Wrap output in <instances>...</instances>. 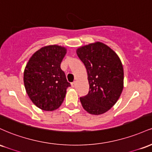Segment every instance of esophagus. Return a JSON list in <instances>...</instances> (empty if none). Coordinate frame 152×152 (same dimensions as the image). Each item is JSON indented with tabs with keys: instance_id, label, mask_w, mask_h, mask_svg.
I'll return each mask as SVG.
<instances>
[{
	"instance_id": "34e87169",
	"label": "esophagus",
	"mask_w": 152,
	"mask_h": 152,
	"mask_svg": "<svg viewBox=\"0 0 152 152\" xmlns=\"http://www.w3.org/2000/svg\"><path fill=\"white\" fill-rule=\"evenodd\" d=\"M76 81H74L73 82V83H71V86H72L73 88L76 87Z\"/></svg>"
}]
</instances>
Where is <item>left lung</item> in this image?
<instances>
[{
    "label": "left lung",
    "instance_id": "8db88e82",
    "mask_svg": "<svg viewBox=\"0 0 152 152\" xmlns=\"http://www.w3.org/2000/svg\"><path fill=\"white\" fill-rule=\"evenodd\" d=\"M85 65L89 91L80 98L82 106L93 115L104 114L117 102L124 88V69L118 56L104 43H89L76 50Z\"/></svg>",
    "mask_w": 152,
    "mask_h": 152
}]
</instances>
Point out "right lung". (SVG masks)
I'll return each mask as SVG.
<instances>
[{"mask_svg": "<svg viewBox=\"0 0 152 152\" xmlns=\"http://www.w3.org/2000/svg\"><path fill=\"white\" fill-rule=\"evenodd\" d=\"M67 49L58 45L42 47L33 54L23 74L28 96L37 107L46 111L58 109L71 86L61 69Z\"/></svg>", "mask_w": 152, "mask_h": 152, "instance_id": "obj_1", "label": "right lung"}]
</instances>
